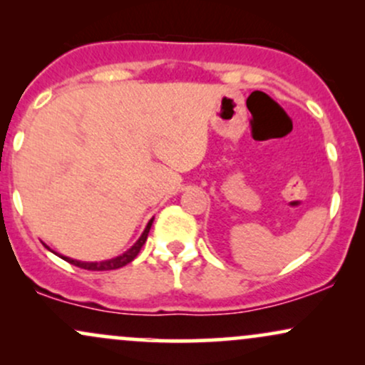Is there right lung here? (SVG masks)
<instances>
[{
	"label": "right lung",
	"mask_w": 365,
	"mask_h": 365,
	"mask_svg": "<svg viewBox=\"0 0 365 365\" xmlns=\"http://www.w3.org/2000/svg\"><path fill=\"white\" fill-rule=\"evenodd\" d=\"M153 221H154V217L149 221L148 226H145L144 233H142L139 240H137L135 244L130 247L127 252H123L121 255H118V257L108 259V261H103V262H82V261H77V259L65 257V255H61V254H58V257L65 259L66 262L73 264V266L82 267V269H87V271H110V269H118V267H123V266H127L128 262H132L133 259L137 257V254L140 252L142 245H144L145 240H148L149 230H150V225H153ZM48 249H49V247H48ZM49 250H51V249H49ZM54 254H56V252H54Z\"/></svg>",
	"instance_id": "obj_1"
}]
</instances>
